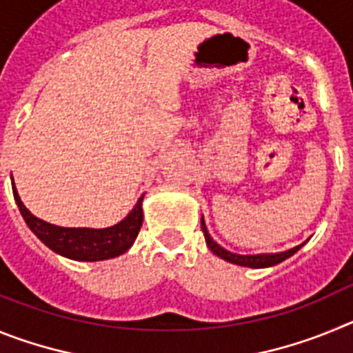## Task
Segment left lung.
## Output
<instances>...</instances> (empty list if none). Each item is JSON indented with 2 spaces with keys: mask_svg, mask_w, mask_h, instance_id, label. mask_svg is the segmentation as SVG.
<instances>
[{
  "mask_svg": "<svg viewBox=\"0 0 353 353\" xmlns=\"http://www.w3.org/2000/svg\"><path fill=\"white\" fill-rule=\"evenodd\" d=\"M201 230H203L205 240H207V245L212 252H214L215 256L223 258V260L230 261V263L240 265V267H251V269H263V267H272V265L281 263L285 261L286 258H290L292 254L299 251L302 248L297 245V248L288 249V251L283 252H261V254H236V252H230L226 251L224 248H221L217 242H214V239L210 236V233L207 232V226H205L203 219H201Z\"/></svg>",
  "mask_w": 353,
  "mask_h": 353,
  "instance_id": "left-lung-1",
  "label": "left lung"
}]
</instances>
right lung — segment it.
<instances>
[{
	"label": "right lung",
	"mask_w": 353,
	"mask_h": 353,
	"mask_svg": "<svg viewBox=\"0 0 353 353\" xmlns=\"http://www.w3.org/2000/svg\"><path fill=\"white\" fill-rule=\"evenodd\" d=\"M14 198L31 232L35 233L49 249H52L61 256L70 258V260L101 261L120 256L134 244L143 224V196L138 199L134 210L127 215L125 219L111 228H104V230L61 228L43 223L24 207L17 191H15V185Z\"/></svg>",
	"instance_id": "add662e5"
}]
</instances>
